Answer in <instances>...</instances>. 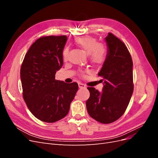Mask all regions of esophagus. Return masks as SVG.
Here are the masks:
<instances>
[{"mask_svg": "<svg viewBox=\"0 0 158 158\" xmlns=\"http://www.w3.org/2000/svg\"><path fill=\"white\" fill-rule=\"evenodd\" d=\"M78 86H79L80 88H85V87H86V86H85V85L82 84V83H79L78 84Z\"/></svg>", "mask_w": 158, "mask_h": 158, "instance_id": "esophagus-1", "label": "esophagus"}]
</instances>
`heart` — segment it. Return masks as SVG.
<instances>
[{
    "label": "heart",
    "mask_w": 158,
    "mask_h": 158,
    "mask_svg": "<svg viewBox=\"0 0 158 158\" xmlns=\"http://www.w3.org/2000/svg\"><path fill=\"white\" fill-rule=\"evenodd\" d=\"M75 44L80 47L84 51L89 53V58L94 63L101 64L106 60V53L104 47L98 43L95 38L91 36H80L76 38ZM69 52L68 48H64L63 51V57L66 59ZM85 71H82L84 74Z\"/></svg>",
    "instance_id": "obj_1"
}]
</instances>
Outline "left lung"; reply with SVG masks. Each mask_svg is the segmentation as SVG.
I'll return each mask as SVG.
<instances>
[{"mask_svg": "<svg viewBox=\"0 0 158 158\" xmlns=\"http://www.w3.org/2000/svg\"><path fill=\"white\" fill-rule=\"evenodd\" d=\"M105 40L107 53L98 73L103 78V88L102 92L88 88L90 95L86 107L91 117L109 124L123 115L130 102L134 89L133 63L127 47L118 38L109 33Z\"/></svg>", "mask_w": 158, "mask_h": 158, "instance_id": "8db88e82", "label": "left lung"}]
</instances>
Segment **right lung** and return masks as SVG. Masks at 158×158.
I'll return each mask as SVG.
<instances>
[{
  "label": "right lung",
  "mask_w": 158,
  "mask_h": 158,
  "mask_svg": "<svg viewBox=\"0 0 158 158\" xmlns=\"http://www.w3.org/2000/svg\"><path fill=\"white\" fill-rule=\"evenodd\" d=\"M66 35L46 36L37 40L25 55L20 69L23 98L39 120L55 123L68 114L78 85L55 80L63 64Z\"/></svg>",
  "instance_id": "1"
}]
</instances>
